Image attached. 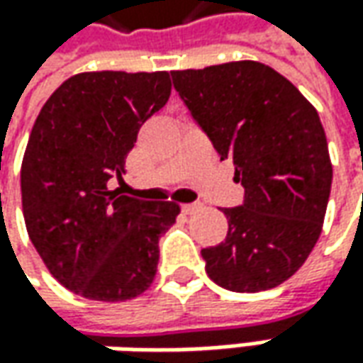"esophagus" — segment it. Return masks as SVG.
Listing matches in <instances>:
<instances>
[{
    "label": "esophagus",
    "mask_w": 363,
    "mask_h": 363,
    "mask_svg": "<svg viewBox=\"0 0 363 363\" xmlns=\"http://www.w3.org/2000/svg\"><path fill=\"white\" fill-rule=\"evenodd\" d=\"M201 208V205L199 203H191V205H182V213L184 215H193L194 211H199Z\"/></svg>",
    "instance_id": "obj_1"
}]
</instances>
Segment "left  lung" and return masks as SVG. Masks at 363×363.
Instances as JSON below:
<instances>
[{
    "mask_svg": "<svg viewBox=\"0 0 363 363\" xmlns=\"http://www.w3.org/2000/svg\"><path fill=\"white\" fill-rule=\"evenodd\" d=\"M172 80L245 189V205L223 211L225 241L201 251L208 277L239 294L281 285L313 251L330 201L333 169L318 110L253 60L174 69Z\"/></svg>",
    "mask_w": 363,
    "mask_h": 363,
    "instance_id": "left-lung-1",
    "label": "left lung"
}]
</instances>
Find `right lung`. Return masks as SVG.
<instances>
[{
    "instance_id": "obj_1",
    "label": "right lung",
    "mask_w": 363,
    "mask_h": 363,
    "mask_svg": "<svg viewBox=\"0 0 363 363\" xmlns=\"http://www.w3.org/2000/svg\"><path fill=\"white\" fill-rule=\"evenodd\" d=\"M169 72H82L48 98L21 160L26 229L48 271L94 301H128L157 277L158 239L177 223L172 201L118 191L140 124L169 102Z\"/></svg>"
}]
</instances>
